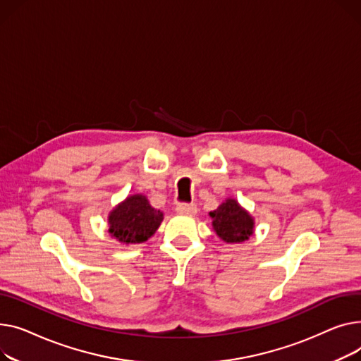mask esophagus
<instances>
[{"label":"esophagus","mask_w":361,"mask_h":361,"mask_svg":"<svg viewBox=\"0 0 361 361\" xmlns=\"http://www.w3.org/2000/svg\"><path fill=\"white\" fill-rule=\"evenodd\" d=\"M197 211H198V208L195 204L183 202L176 207V213L182 214V216H194V214H197Z\"/></svg>","instance_id":"34e87169"}]
</instances>
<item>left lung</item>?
<instances>
[{
	"label": "left lung",
	"mask_w": 361,
	"mask_h": 361,
	"mask_svg": "<svg viewBox=\"0 0 361 361\" xmlns=\"http://www.w3.org/2000/svg\"><path fill=\"white\" fill-rule=\"evenodd\" d=\"M209 217L213 219L217 236L227 243H240L253 235L255 221L236 200L227 198L217 209L211 211Z\"/></svg>",
	"instance_id": "left-lung-1"
}]
</instances>
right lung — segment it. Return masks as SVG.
I'll use <instances>...</instances> for the list:
<instances>
[{
  "mask_svg": "<svg viewBox=\"0 0 361 361\" xmlns=\"http://www.w3.org/2000/svg\"><path fill=\"white\" fill-rule=\"evenodd\" d=\"M109 233L121 243H142L150 239L160 223L163 213L148 202L147 197L135 194L118 204L109 214Z\"/></svg>",
  "mask_w": 361,
  "mask_h": 361,
  "instance_id": "add662e5",
  "label": "right lung"
}]
</instances>
